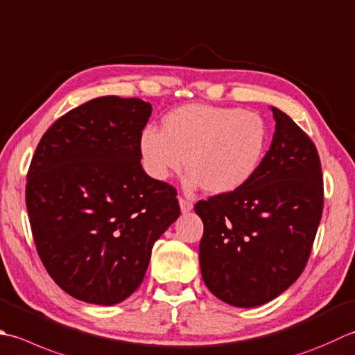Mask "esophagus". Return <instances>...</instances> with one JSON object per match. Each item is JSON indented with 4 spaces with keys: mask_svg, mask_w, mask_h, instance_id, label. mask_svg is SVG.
<instances>
[{
    "mask_svg": "<svg viewBox=\"0 0 355 355\" xmlns=\"http://www.w3.org/2000/svg\"><path fill=\"white\" fill-rule=\"evenodd\" d=\"M178 203H180V209H182V212H183V214L192 211L193 205L191 203V201H187L186 198H182V197H180V198H178Z\"/></svg>",
    "mask_w": 355,
    "mask_h": 355,
    "instance_id": "esophagus-1",
    "label": "esophagus"
}]
</instances>
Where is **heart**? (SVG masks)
<instances>
[{
  "label": "heart",
  "mask_w": 355,
  "mask_h": 355,
  "mask_svg": "<svg viewBox=\"0 0 355 355\" xmlns=\"http://www.w3.org/2000/svg\"><path fill=\"white\" fill-rule=\"evenodd\" d=\"M268 143L260 115L232 106L184 104L164 116L163 129L144 128V168L157 180L189 169L186 183L214 196L246 184L259 169ZM187 159H184V155Z\"/></svg>",
  "instance_id": "heart-1"
}]
</instances>
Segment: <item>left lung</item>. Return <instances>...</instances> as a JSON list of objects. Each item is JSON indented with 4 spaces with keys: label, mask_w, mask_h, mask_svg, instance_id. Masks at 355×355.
Here are the masks:
<instances>
[{
    "label": "left lung",
    "mask_w": 355,
    "mask_h": 355,
    "mask_svg": "<svg viewBox=\"0 0 355 355\" xmlns=\"http://www.w3.org/2000/svg\"><path fill=\"white\" fill-rule=\"evenodd\" d=\"M272 143L246 184L196 205L203 220L201 277L237 308L265 304L306 266L323 211V177L311 138L282 112Z\"/></svg>",
    "instance_id": "left-lung-1"
}]
</instances>
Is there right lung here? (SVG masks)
Here are the masks:
<instances>
[{"instance_id": "1", "label": "right lung", "mask_w": 355, "mask_h": 355, "mask_svg": "<svg viewBox=\"0 0 355 355\" xmlns=\"http://www.w3.org/2000/svg\"><path fill=\"white\" fill-rule=\"evenodd\" d=\"M150 114L140 98L100 96L58 118L35 150L26 184L35 246L53 282L81 302L126 300L180 215L175 187L141 168Z\"/></svg>"}]
</instances>
